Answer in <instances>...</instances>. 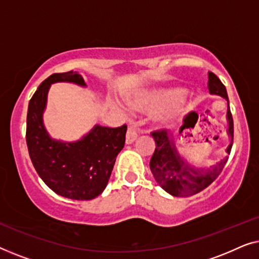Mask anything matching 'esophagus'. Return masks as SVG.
Here are the masks:
<instances>
[{"mask_svg":"<svg viewBox=\"0 0 259 259\" xmlns=\"http://www.w3.org/2000/svg\"><path fill=\"white\" fill-rule=\"evenodd\" d=\"M137 138H138L137 131L134 130V127L130 126L128 130H127V133H126V144H127V145L133 144L134 141L137 140Z\"/></svg>","mask_w":259,"mask_h":259,"instance_id":"obj_1","label":"esophagus"}]
</instances>
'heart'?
Listing matches in <instances>:
<instances>
[{"mask_svg": "<svg viewBox=\"0 0 259 259\" xmlns=\"http://www.w3.org/2000/svg\"><path fill=\"white\" fill-rule=\"evenodd\" d=\"M184 92L182 88H166V90L152 91L150 93L144 94L143 97L134 99L132 101L136 107H164V106L171 105L175 101L172 107L165 113L161 118V122L164 125H171L175 120L180 115L184 106Z\"/></svg>", "mask_w": 259, "mask_h": 259, "instance_id": "heart-1", "label": "heart"}]
</instances>
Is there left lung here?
I'll use <instances>...</instances> for the list:
<instances>
[{"instance_id": "8db88e82", "label": "left lung", "mask_w": 259, "mask_h": 259, "mask_svg": "<svg viewBox=\"0 0 259 259\" xmlns=\"http://www.w3.org/2000/svg\"><path fill=\"white\" fill-rule=\"evenodd\" d=\"M207 88L211 94L219 95L228 101V136L230 144L226 147V154H230L233 143V120L230 111V104L226 88L222 81L213 73H208ZM152 137L155 141V150L150 161V168L154 179L160 185L162 190L175 197L193 196L214 182L221 175L228 161V155L221 161L208 168H198L190 165L186 159L179 154L176 146V140L172 136L169 137L167 131H155L152 132ZM218 139V137L215 138Z\"/></svg>"}]
</instances>
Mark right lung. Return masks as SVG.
Listing matches in <instances>:
<instances>
[{
  "label": "right lung",
  "mask_w": 259,
  "mask_h": 259,
  "mask_svg": "<svg viewBox=\"0 0 259 259\" xmlns=\"http://www.w3.org/2000/svg\"><path fill=\"white\" fill-rule=\"evenodd\" d=\"M55 82L86 87L77 72L55 73L46 79L28 105L26 140L37 175L49 189L68 199L91 200L104 192L116 155L125 146L127 126L109 128L95 125L80 140L53 139L46 130L44 113L48 91Z\"/></svg>",
  "instance_id": "obj_1"
}]
</instances>
